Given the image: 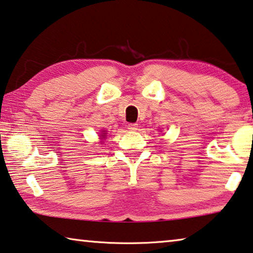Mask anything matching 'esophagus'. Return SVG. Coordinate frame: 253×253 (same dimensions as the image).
<instances>
[{
    "label": "esophagus",
    "mask_w": 253,
    "mask_h": 253,
    "mask_svg": "<svg viewBox=\"0 0 253 253\" xmlns=\"http://www.w3.org/2000/svg\"><path fill=\"white\" fill-rule=\"evenodd\" d=\"M137 128H138V124H136V123H131V124H128V129L131 130V131H135V130H137Z\"/></svg>",
    "instance_id": "34e87169"
}]
</instances>
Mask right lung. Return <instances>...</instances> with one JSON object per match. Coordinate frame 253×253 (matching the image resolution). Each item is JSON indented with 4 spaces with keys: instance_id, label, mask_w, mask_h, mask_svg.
Here are the masks:
<instances>
[{
    "instance_id": "right-lung-1",
    "label": "right lung",
    "mask_w": 253,
    "mask_h": 253,
    "mask_svg": "<svg viewBox=\"0 0 253 253\" xmlns=\"http://www.w3.org/2000/svg\"><path fill=\"white\" fill-rule=\"evenodd\" d=\"M104 135H105V134H103V135H102V137H104Z\"/></svg>"
}]
</instances>
